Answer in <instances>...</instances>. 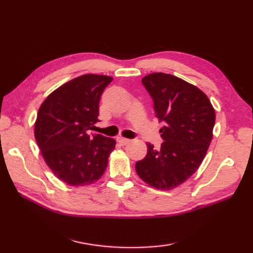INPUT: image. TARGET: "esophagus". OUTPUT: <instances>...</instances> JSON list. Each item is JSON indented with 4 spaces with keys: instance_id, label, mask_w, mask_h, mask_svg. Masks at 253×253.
<instances>
[{
    "instance_id": "esophagus-1",
    "label": "esophagus",
    "mask_w": 253,
    "mask_h": 253,
    "mask_svg": "<svg viewBox=\"0 0 253 253\" xmlns=\"http://www.w3.org/2000/svg\"><path fill=\"white\" fill-rule=\"evenodd\" d=\"M117 142L121 144V146H126L127 143H129L130 142V140L129 139H126V138H122V137H120V138H117Z\"/></svg>"
}]
</instances>
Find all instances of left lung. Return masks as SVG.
Wrapping results in <instances>:
<instances>
[{"label":"left lung","instance_id":"left-lung-1","mask_svg":"<svg viewBox=\"0 0 253 253\" xmlns=\"http://www.w3.org/2000/svg\"><path fill=\"white\" fill-rule=\"evenodd\" d=\"M141 82L164 123L160 129L164 142L160 150L147 143V155L136 163V171L155 189L171 190L201 165L213 138L215 111L203 91L170 74H149Z\"/></svg>","mask_w":253,"mask_h":253}]
</instances>
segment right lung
<instances>
[{
    "instance_id": "add662e5",
    "label": "right lung",
    "mask_w": 253,
    "mask_h": 253,
    "mask_svg": "<svg viewBox=\"0 0 253 253\" xmlns=\"http://www.w3.org/2000/svg\"><path fill=\"white\" fill-rule=\"evenodd\" d=\"M113 80L85 74L62 84L38 111L35 138L44 162L58 179L74 187L92 185L104 174L116 141L90 136L99 122L101 94Z\"/></svg>"
}]
</instances>
